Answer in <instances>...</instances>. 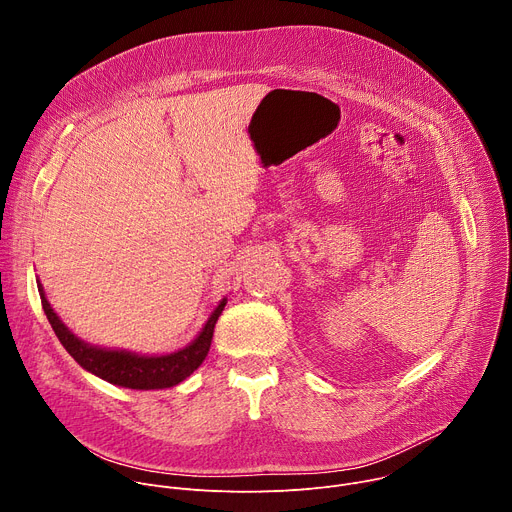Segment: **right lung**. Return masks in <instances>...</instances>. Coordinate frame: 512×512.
I'll return each instance as SVG.
<instances>
[{"label": "right lung", "instance_id": "1", "mask_svg": "<svg viewBox=\"0 0 512 512\" xmlns=\"http://www.w3.org/2000/svg\"><path fill=\"white\" fill-rule=\"evenodd\" d=\"M38 281V291H40V300L44 314L58 336L60 344L66 348V352L75 358L81 367L95 377L117 385L125 389H137V391H152V389H170L184 379H188L200 364L204 362L212 334H214V324L218 316L223 314L227 306V298L218 302L214 312L208 316L206 324L198 332V336L186 344L184 348L170 352V354H137L131 350L123 348H103L89 344L81 340L75 332H72L52 310L50 302L46 300L44 287Z\"/></svg>", "mask_w": 512, "mask_h": 512}]
</instances>
